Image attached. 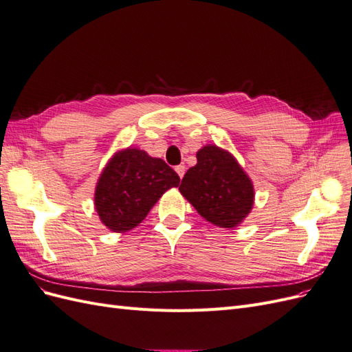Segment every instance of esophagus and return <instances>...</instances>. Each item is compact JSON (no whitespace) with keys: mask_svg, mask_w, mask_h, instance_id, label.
Here are the masks:
<instances>
[{"mask_svg":"<svg viewBox=\"0 0 352 352\" xmlns=\"http://www.w3.org/2000/svg\"><path fill=\"white\" fill-rule=\"evenodd\" d=\"M175 170H176V173L179 175V177L182 179V177H184V175H185V172H186V167H185L184 164H179V166H176V167H175Z\"/></svg>","mask_w":352,"mask_h":352,"instance_id":"1","label":"esophagus"}]
</instances>
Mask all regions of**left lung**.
Wrapping results in <instances>:
<instances>
[{"mask_svg": "<svg viewBox=\"0 0 352 352\" xmlns=\"http://www.w3.org/2000/svg\"><path fill=\"white\" fill-rule=\"evenodd\" d=\"M182 195L206 220L220 228H235L254 202L250 177L229 153L207 145L197 153V164L179 186Z\"/></svg>", "mask_w": 352, "mask_h": 352, "instance_id": "1", "label": "left lung"}]
</instances>
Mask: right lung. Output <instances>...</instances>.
Instances as JSON below:
<instances>
[{
	"instance_id": "obj_1",
	"label": "right lung",
	"mask_w": 352,
	"mask_h": 352,
	"mask_svg": "<svg viewBox=\"0 0 352 352\" xmlns=\"http://www.w3.org/2000/svg\"><path fill=\"white\" fill-rule=\"evenodd\" d=\"M180 177L163 160L136 148L116 154L95 189V208L101 221L114 232L138 226L167 189Z\"/></svg>"
}]
</instances>
